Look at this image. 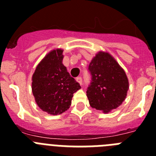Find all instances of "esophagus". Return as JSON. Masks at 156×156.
<instances>
[{"instance_id": "esophagus-1", "label": "esophagus", "mask_w": 156, "mask_h": 156, "mask_svg": "<svg viewBox=\"0 0 156 156\" xmlns=\"http://www.w3.org/2000/svg\"><path fill=\"white\" fill-rule=\"evenodd\" d=\"M76 81L78 83H79L80 84L82 85V83H83V80H82V78L81 77H77L76 78Z\"/></svg>"}]
</instances>
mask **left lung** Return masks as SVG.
I'll use <instances>...</instances> for the list:
<instances>
[{
  "mask_svg": "<svg viewBox=\"0 0 156 156\" xmlns=\"http://www.w3.org/2000/svg\"><path fill=\"white\" fill-rule=\"evenodd\" d=\"M91 81L87 96L92 108L108 113L125 100L129 89L126 73L108 52L99 51L90 62Z\"/></svg>",
  "mask_w": 156,
  "mask_h": 156,
  "instance_id": "1",
  "label": "left lung"
}]
</instances>
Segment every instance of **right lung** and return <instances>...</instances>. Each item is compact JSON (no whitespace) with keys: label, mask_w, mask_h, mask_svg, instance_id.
<instances>
[{"label":"right lung","mask_w":156,"mask_h":156,"mask_svg":"<svg viewBox=\"0 0 156 156\" xmlns=\"http://www.w3.org/2000/svg\"><path fill=\"white\" fill-rule=\"evenodd\" d=\"M63 50L50 51L37 65L32 77V91L40 108L51 115L69 109L73 94L81 87L62 64Z\"/></svg>","instance_id":"add662e5"}]
</instances>
